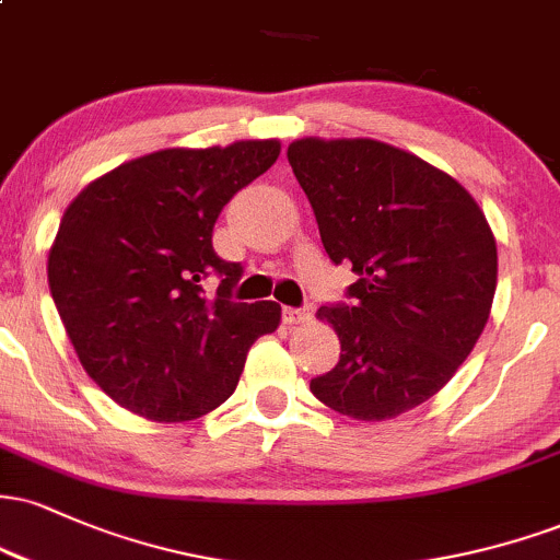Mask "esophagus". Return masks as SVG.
Wrapping results in <instances>:
<instances>
[{"instance_id": "1", "label": "esophagus", "mask_w": 560, "mask_h": 560, "mask_svg": "<svg viewBox=\"0 0 560 560\" xmlns=\"http://www.w3.org/2000/svg\"><path fill=\"white\" fill-rule=\"evenodd\" d=\"M281 316H284L287 324H307V320L313 318V307L311 305H302V307L287 305L284 311H281Z\"/></svg>"}]
</instances>
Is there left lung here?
<instances>
[{"mask_svg":"<svg viewBox=\"0 0 560 560\" xmlns=\"http://www.w3.org/2000/svg\"><path fill=\"white\" fill-rule=\"evenodd\" d=\"M287 160L334 266L342 302L318 311L339 363L311 392L358 421L427 402L477 345L498 284V247L474 197L421 158L374 139H300Z\"/></svg>","mask_w":560,"mask_h":560,"instance_id":"obj_1","label":"left lung"}]
</instances>
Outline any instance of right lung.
<instances>
[{"instance_id": "obj_1", "label": "right lung", "mask_w": 560, "mask_h": 560, "mask_svg": "<svg viewBox=\"0 0 560 560\" xmlns=\"http://www.w3.org/2000/svg\"><path fill=\"white\" fill-rule=\"evenodd\" d=\"M279 150L266 139L152 152L68 205L49 249L52 300L86 374L131 413H210L236 389L255 339L279 326L276 302L231 300L244 268L213 249L223 205Z\"/></svg>"}]
</instances>
